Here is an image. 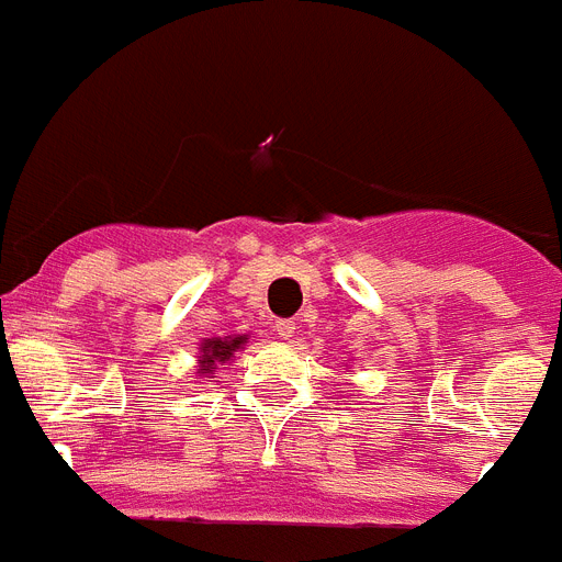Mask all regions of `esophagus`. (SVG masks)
<instances>
[{
  "instance_id": "obj_1",
  "label": "esophagus",
  "mask_w": 562,
  "mask_h": 562,
  "mask_svg": "<svg viewBox=\"0 0 562 562\" xmlns=\"http://www.w3.org/2000/svg\"><path fill=\"white\" fill-rule=\"evenodd\" d=\"M274 328H277V334L282 336V339H291V336L296 334V322L280 319V322H277V325H274Z\"/></svg>"
}]
</instances>
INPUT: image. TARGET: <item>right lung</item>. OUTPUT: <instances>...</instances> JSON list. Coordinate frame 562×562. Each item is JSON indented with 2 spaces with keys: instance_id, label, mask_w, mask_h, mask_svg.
Wrapping results in <instances>:
<instances>
[{
  "instance_id": "1",
  "label": "right lung",
  "mask_w": 562,
  "mask_h": 562,
  "mask_svg": "<svg viewBox=\"0 0 562 562\" xmlns=\"http://www.w3.org/2000/svg\"><path fill=\"white\" fill-rule=\"evenodd\" d=\"M248 341V334H232V336H212V339H203L198 348V364H194V373L209 382L214 379V370L217 364H226L237 350Z\"/></svg>"
}]
</instances>
